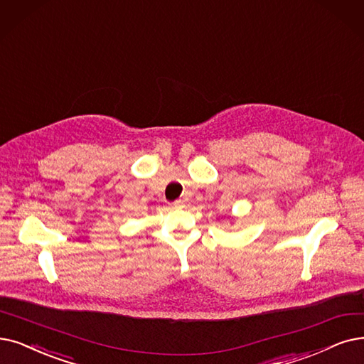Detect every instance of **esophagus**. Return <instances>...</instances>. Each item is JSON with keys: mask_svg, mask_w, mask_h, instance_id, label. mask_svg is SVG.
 I'll return each instance as SVG.
<instances>
[{"mask_svg": "<svg viewBox=\"0 0 364 364\" xmlns=\"http://www.w3.org/2000/svg\"><path fill=\"white\" fill-rule=\"evenodd\" d=\"M182 205H183L182 200H176V201L170 203V208H171V209H176V208H182Z\"/></svg>", "mask_w": 364, "mask_h": 364, "instance_id": "obj_1", "label": "esophagus"}]
</instances>
